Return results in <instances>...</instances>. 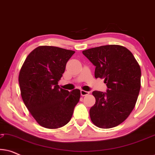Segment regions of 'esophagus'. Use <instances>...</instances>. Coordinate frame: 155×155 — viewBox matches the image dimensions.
<instances>
[{"label":"esophagus","instance_id":"obj_1","mask_svg":"<svg viewBox=\"0 0 155 155\" xmlns=\"http://www.w3.org/2000/svg\"><path fill=\"white\" fill-rule=\"evenodd\" d=\"M89 92H87V91H84V90H80V94H81L82 96H86V95L89 94Z\"/></svg>","mask_w":155,"mask_h":155}]
</instances>
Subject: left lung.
I'll use <instances>...</instances> for the list:
<instances>
[{"instance_id":"1","label":"left lung","mask_w":155,"mask_h":155,"mask_svg":"<svg viewBox=\"0 0 155 155\" xmlns=\"http://www.w3.org/2000/svg\"><path fill=\"white\" fill-rule=\"evenodd\" d=\"M94 65L96 78H104L107 92L94 91L96 102L90 116L95 126L111 128L118 126L134 109L140 90V67L124 46L106 45L82 51Z\"/></svg>"}]
</instances>
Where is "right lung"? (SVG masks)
I'll return each mask as SVG.
<instances>
[{"label":"right lung","instance_id":"obj_1","mask_svg":"<svg viewBox=\"0 0 155 155\" xmlns=\"http://www.w3.org/2000/svg\"><path fill=\"white\" fill-rule=\"evenodd\" d=\"M75 51L41 46L25 59L19 74L21 96L31 116L46 128H61L70 121L80 98L78 89L68 92L58 81Z\"/></svg>","mask_w":155,"mask_h":155}]
</instances>
